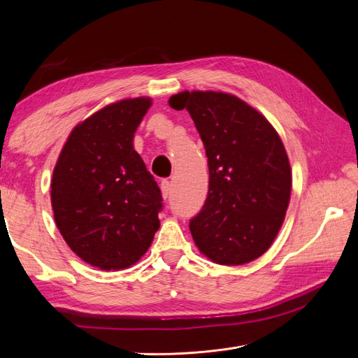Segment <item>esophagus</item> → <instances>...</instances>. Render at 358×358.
Wrapping results in <instances>:
<instances>
[{
	"mask_svg": "<svg viewBox=\"0 0 358 358\" xmlns=\"http://www.w3.org/2000/svg\"><path fill=\"white\" fill-rule=\"evenodd\" d=\"M161 191H162V199H167L169 196H170V191H171V183H170V180H162L161 182Z\"/></svg>",
	"mask_w": 358,
	"mask_h": 358,
	"instance_id": "1",
	"label": "esophagus"
}]
</instances>
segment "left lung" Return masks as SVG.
Masks as SVG:
<instances>
[{
  "label": "left lung",
  "mask_w": 358,
  "mask_h": 358,
  "mask_svg": "<svg viewBox=\"0 0 358 358\" xmlns=\"http://www.w3.org/2000/svg\"><path fill=\"white\" fill-rule=\"evenodd\" d=\"M169 104L189 112L208 157L209 192L189 221L200 252L224 266L262 257L282 227L291 196V167L276 129L231 94L183 91Z\"/></svg>",
  "instance_id": "obj_1"
}]
</instances>
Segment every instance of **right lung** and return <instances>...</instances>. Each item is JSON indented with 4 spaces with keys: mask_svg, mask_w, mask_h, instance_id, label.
Instances as JSON below:
<instances>
[{
    "mask_svg": "<svg viewBox=\"0 0 358 358\" xmlns=\"http://www.w3.org/2000/svg\"><path fill=\"white\" fill-rule=\"evenodd\" d=\"M149 96L116 101L76 125L53 169L50 199L64 241L101 270L137 263L159 229L161 191L133 146Z\"/></svg>",
    "mask_w": 358,
    "mask_h": 358,
    "instance_id": "1",
    "label": "right lung"
}]
</instances>
